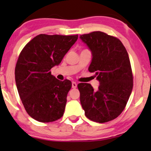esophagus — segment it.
Instances as JSON below:
<instances>
[{"label": "esophagus", "mask_w": 151, "mask_h": 151, "mask_svg": "<svg viewBox=\"0 0 151 151\" xmlns=\"http://www.w3.org/2000/svg\"><path fill=\"white\" fill-rule=\"evenodd\" d=\"M71 85H72V88H76L77 87V84L75 83V82H72Z\"/></svg>", "instance_id": "34e87169"}]
</instances>
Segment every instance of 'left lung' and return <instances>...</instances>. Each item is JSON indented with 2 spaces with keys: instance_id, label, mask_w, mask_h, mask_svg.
I'll use <instances>...</instances> for the list:
<instances>
[{
  "instance_id": "1",
  "label": "left lung",
  "mask_w": 151,
  "mask_h": 151,
  "mask_svg": "<svg viewBox=\"0 0 151 151\" xmlns=\"http://www.w3.org/2000/svg\"><path fill=\"white\" fill-rule=\"evenodd\" d=\"M92 54L88 70L99 82L94 90L88 83L77 85L80 103L88 119L106 123L116 118L124 109L133 88L129 55L122 42L101 31L80 36Z\"/></svg>"
}]
</instances>
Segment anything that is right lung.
Masks as SVG:
<instances>
[{"label": "right lung", "instance_id": "right-lung-1", "mask_svg": "<svg viewBox=\"0 0 151 151\" xmlns=\"http://www.w3.org/2000/svg\"><path fill=\"white\" fill-rule=\"evenodd\" d=\"M78 39L77 35L40 34L20 52L15 67V81L25 110L42 123L57 121L63 115L70 80L60 81L51 74Z\"/></svg>", "mask_w": 151, "mask_h": 151}]
</instances>
